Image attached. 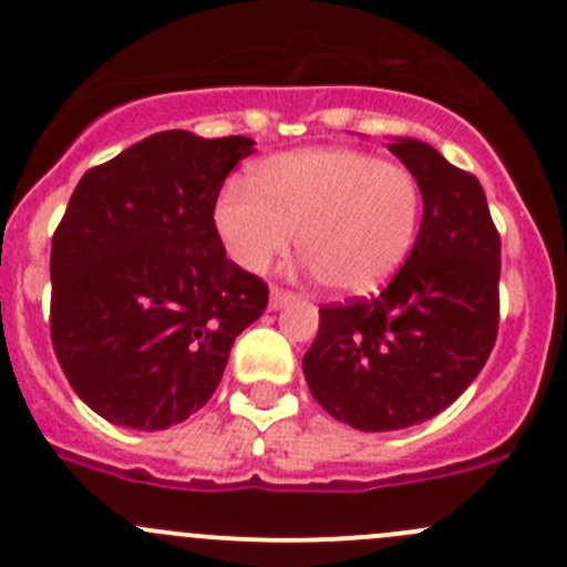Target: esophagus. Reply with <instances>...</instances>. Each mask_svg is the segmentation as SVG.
<instances>
[{
  "instance_id": "1",
  "label": "esophagus",
  "mask_w": 567,
  "mask_h": 567,
  "mask_svg": "<svg viewBox=\"0 0 567 567\" xmlns=\"http://www.w3.org/2000/svg\"><path fill=\"white\" fill-rule=\"evenodd\" d=\"M293 299V293L285 288H279V285H274L271 288V296H268V301H271V310H279V307H285L288 301Z\"/></svg>"
}]
</instances>
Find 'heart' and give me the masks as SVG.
Masks as SVG:
<instances>
[{"mask_svg": "<svg viewBox=\"0 0 567 567\" xmlns=\"http://www.w3.org/2000/svg\"><path fill=\"white\" fill-rule=\"evenodd\" d=\"M251 190L218 194V238L246 271H266L296 249L323 288L365 296L382 288L410 257L421 227L423 190L401 163L346 146L305 150L262 161Z\"/></svg>", "mask_w": 567, "mask_h": 567, "instance_id": "b5f03b06", "label": "heart"}]
</instances>
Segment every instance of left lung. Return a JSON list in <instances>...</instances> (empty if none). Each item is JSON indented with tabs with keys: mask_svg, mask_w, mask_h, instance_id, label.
<instances>
[{
	"mask_svg": "<svg viewBox=\"0 0 567 567\" xmlns=\"http://www.w3.org/2000/svg\"><path fill=\"white\" fill-rule=\"evenodd\" d=\"M423 190L415 246L373 299L323 305L301 368L338 421L393 432L430 421L480 377L498 334L502 238L474 174L430 144L388 146Z\"/></svg>",
	"mask_w": 567,
	"mask_h": 567,
	"instance_id": "1",
	"label": "left lung"
}]
</instances>
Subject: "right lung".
I'll return each mask as SVG.
<instances>
[{
    "instance_id": "right-lung-1",
    "label": "right lung",
    "mask_w": 567,
    "mask_h": 567,
    "mask_svg": "<svg viewBox=\"0 0 567 567\" xmlns=\"http://www.w3.org/2000/svg\"><path fill=\"white\" fill-rule=\"evenodd\" d=\"M255 141L166 130L82 174L52 235L49 329L74 393L130 430L210 401L268 285L227 260L216 199Z\"/></svg>"
}]
</instances>
